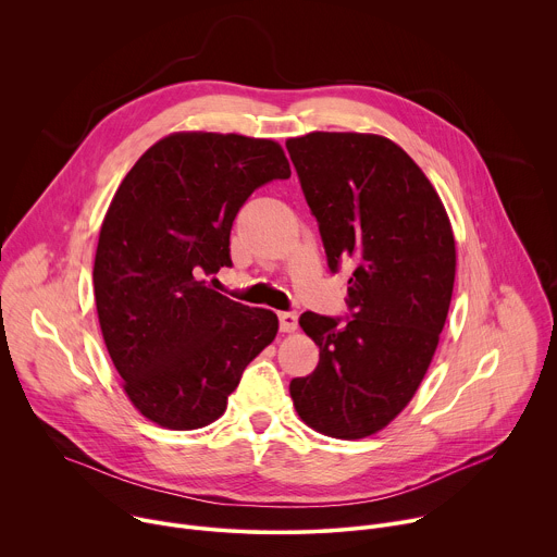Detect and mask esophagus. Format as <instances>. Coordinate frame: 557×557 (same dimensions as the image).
<instances>
[{
	"instance_id": "esophagus-1",
	"label": "esophagus",
	"mask_w": 557,
	"mask_h": 557,
	"mask_svg": "<svg viewBox=\"0 0 557 557\" xmlns=\"http://www.w3.org/2000/svg\"><path fill=\"white\" fill-rule=\"evenodd\" d=\"M280 331L293 333L297 329V312H280Z\"/></svg>"
}]
</instances>
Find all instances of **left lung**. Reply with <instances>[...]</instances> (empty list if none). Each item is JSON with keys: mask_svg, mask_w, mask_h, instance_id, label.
<instances>
[{"mask_svg": "<svg viewBox=\"0 0 557 557\" xmlns=\"http://www.w3.org/2000/svg\"><path fill=\"white\" fill-rule=\"evenodd\" d=\"M286 149L331 271L352 267V320L299 317L320 363L290 381V399L314 432L366 438L406 410L436 352L456 277L451 222L423 170L385 136L310 132Z\"/></svg>", "mask_w": 557, "mask_h": 557, "instance_id": "left-lung-1", "label": "left lung"}]
</instances>
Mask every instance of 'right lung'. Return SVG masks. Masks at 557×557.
<instances>
[{
	"instance_id": "1",
	"label": "right lung",
	"mask_w": 557,
	"mask_h": 557,
	"mask_svg": "<svg viewBox=\"0 0 557 557\" xmlns=\"http://www.w3.org/2000/svg\"><path fill=\"white\" fill-rule=\"evenodd\" d=\"M280 143L174 132L119 185L101 224L95 299L132 406L168 430L218 421L245 368L275 339L277 314L207 286L231 267L228 235L247 198L288 178Z\"/></svg>"
}]
</instances>
